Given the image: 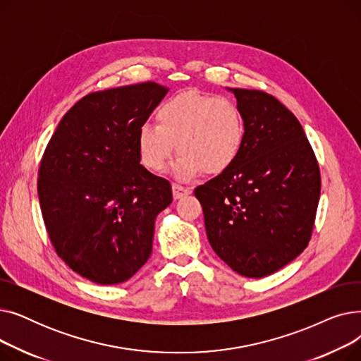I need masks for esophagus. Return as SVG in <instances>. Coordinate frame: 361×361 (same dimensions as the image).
Instances as JSON below:
<instances>
[{
  "instance_id": "obj_1",
  "label": "esophagus",
  "mask_w": 361,
  "mask_h": 361,
  "mask_svg": "<svg viewBox=\"0 0 361 361\" xmlns=\"http://www.w3.org/2000/svg\"><path fill=\"white\" fill-rule=\"evenodd\" d=\"M192 193V188H188V187H183V185H180V184H173V196H174V199L177 200V199H181V197H184V196H187V195H190Z\"/></svg>"
}]
</instances>
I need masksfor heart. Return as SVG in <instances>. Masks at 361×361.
<instances>
[{"label":"heart","mask_w":361,"mask_h":361,"mask_svg":"<svg viewBox=\"0 0 361 361\" xmlns=\"http://www.w3.org/2000/svg\"><path fill=\"white\" fill-rule=\"evenodd\" d=\"M244 118L238 104L228 97L185 90L166 99L157 109V126L137 130L140 162L159 173L176 152L174 176L197 177L202 171L216 176L238 158L244 143Z\"/></svg>","instance_id":"obj_1"}]
</instances>
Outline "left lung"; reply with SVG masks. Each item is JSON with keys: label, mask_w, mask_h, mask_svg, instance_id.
Returning a JSON list of instances; mask_svg holds the SVG:
<instances>
[{"label": "left lung", "mask_w": 361, "mask_h": 361, "mask_svg": "<svg viewBox=\"0 0 361 361\" xmlns=\"http://www.w3.org/2000/svg\"><path fill=\"white\" fill-rule=\"evenodd\" d=\"M244 118L237 161L199 185L206 235L237 274L271 275L307 247L320 196L313 149L294 114L262 90L230 89Z\"/></svg>", "instance_id": "1"}]
</instances>
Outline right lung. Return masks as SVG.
Segmentation results:
<instances>
[{"instance_id":"1","label":"right lung","mask_w":361,"mask_h":361,"mask_svg":"<svg viewBox=\"0 0 361 361\" xmlns=\"http://www.w3.org/2000/svg\"><path fill=\"white\" fill-rule=\"evenodd\" d=\"M169 89L155 82L86 94L61 118L39 166L37 196L54 249L83 278L114 286L152 253L171 184L140 165L137 130Z\"/></svg>"}]
</instances>
